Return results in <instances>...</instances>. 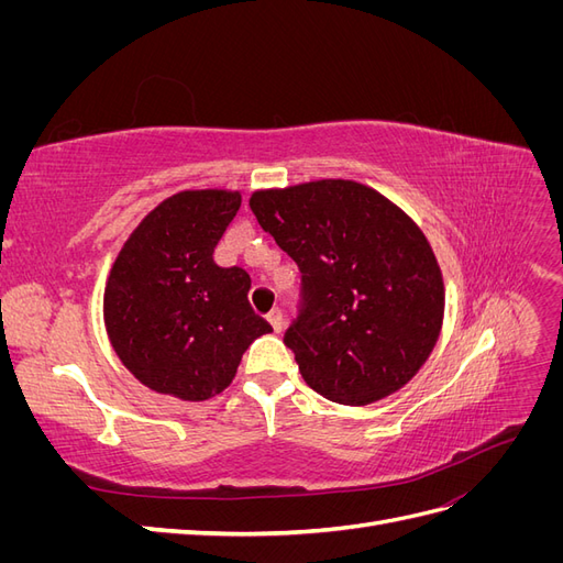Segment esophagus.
Listing matches in <instances>:
<instances>
[{"label": "esophagus", "mask_w": 563, "mask_h": 563, "mask_svg": "<svg viewBox=\"0 0 563 563\" xmlns=\"http://www.w3.org/2000/svg\"><path fill=\"white\" fill-rule=\"evenodd\" d=\"M267 321H269V327H272V329H275V333H282V331H284V314H282L279 310H275V312H269Z\"/></svg>", "instance_id": "esophagus-1"}]
</instances>
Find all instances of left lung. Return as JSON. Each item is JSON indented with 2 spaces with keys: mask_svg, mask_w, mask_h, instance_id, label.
Instances as JSON below:
<instances>
[{
  "mask_svg": "<svg viewBox=\"0 0 563 563\" xmlns=\"http://www.w3.org/2000/svg\"><path fill=\"white\" fill-rule=\"evenodd\" d=\"M249 207L302 272L308 308L284 343L305 383L345 406L401 389L444 323V279L422 230L354 180L255 190Z\"/></svg>",
  "mask_w": 563,
  "mask_h": 563,
  "instance_id": "8db88e82",
  "label": "left lung"
}]
</instances>
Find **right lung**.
Instances as JSON below:
<instances>
[{
  "mask_svg": "<svg viewBox=\"0 0 563 563\" xmlns=\"http://www.w3.org/2000/svg\"><path fill=\"white\" fill-rule=\"evenodd\" d=\"M242 207L240 190H183L159 201L119 249L103 319L122 364L152 391L207 401L242 354L272 331L251 310V277L218 267L213 249Z\"/></svg>",
  "mask_w": 563,
  "mask_h": 563,
  "instance_id": "add662e5",
  "label": "right lung"
}]
</instances>
